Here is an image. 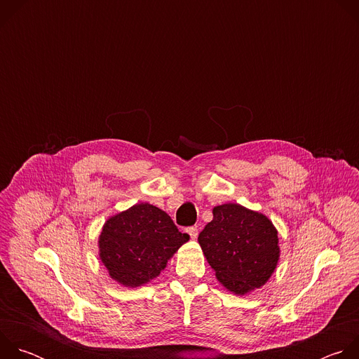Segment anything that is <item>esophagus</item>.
I'll use <instances>...</instances> for the list:
<instances>
[{"instance_id":"esophagus-1","label":"esophagus","mask_w":359,"mask_h":359,"mask_svg":"<svg viewBox=\"0 0 359 359\" xmlns=\"http://www.w3.org/2000/svg\"><path fill=\"white\" fill-rule=\"evenodd\" d=\"M186 233H187V234L194 240V238H197L198 230H197V227H194V226H193V227H187V229H186Z\"/></svg>"}]
</instances>
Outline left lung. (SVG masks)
Returning a JSON list of instances; mask_svg holds the SVG:
<instances>
[{
	"label": "left lung",
	"instance_id": "1",
	"mask_svg": "<svg viewBox=\"0 0 359 359\" xmlns=\"http://www.w3.org/2000/svg\"><path fill=\"white\" fill-rule=\"evenodd\" d=\"M197 240L219 283L236 295L263 287L280 260L273 222L237 203L216 206Z\"/></svg>",
	"mask_w": 359,
	"mask_h": 359
}]
</instances>
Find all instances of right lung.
Returning <instances> with one entry per match:
<instances>
[{"label":"right lung","mask_w":359,"mask_h":359,"mask_svg":"<svg viewBox=\"0 0 359 359\" xmlns=\"http://www.w3.org/2000/svg\"><path fill=\"white\" fill-rule=\"evenodd\" d=\"M168 213L149 203L111 216L99 234V259L112 280L136 288L156 278L189 241Z\"/></svg>","instance_id":"1"}]
</instances>
